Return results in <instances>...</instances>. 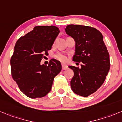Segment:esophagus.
Segmentation results:
<instances>
[{
  "instance_id": "esophagus-1",
  "label": "esophagus",
  "mask_w": 122,
  "mask_h": 122,
  "mask_svg": "<svg viewBox=\"0 0 122 122\" xmlns=\"http://www.w3.org/2000/svg\"><path fill=\"white\" fill-rule=\"evenodd\" d=\"M62 70H66V69H68V66L65 64H62Z\"/></svg>"
}]
</instances>
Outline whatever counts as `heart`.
<instances>
[{"label":"heart","instance_id":"1","mask_svg":"<svg viewBox=\"0 0 122 122\" xmlns=\"http://www.w3.org/2000/svg\"><path fill=\"white\" fill-rule=\"evenodd\" d=\"M55 58L60 61V62H66L67 61V58L64 54L62 53H57L54 56Z\"/></svg>","mask_w":122,"mask_h":122}]
</instances>
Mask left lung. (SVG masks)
<instances>
[{
    "label": "left lung",
    "mask_w": 122,
    "mask_h": 122,
    "mask_svg": "<svg viewBox=\"0 0 122 122\" xmlns=\"http://www.w3.org/2000/svg\"><path fill=\"white\" fill-rule=\"evenodd\" d=\"M65 31L75 41V62H82L81 67L71 66L74 76L70 81L75 94L87 97L103 84L110 68V55L103 35L96 28L69 25Z\"/></svg>",
    "instance_id": "1"
}]
</instances>
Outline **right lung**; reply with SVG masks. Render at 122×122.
Masks as SVG:
<instances>
[{
	"label": "right lung",
	"mask_w": 122,
	"mask_h": 122,
	"mask_svg": "<svg viewBox=\"0 0 122 122\" xmlns=\"http://www.w3.org/2000/svg\"><path fill=\"white\" fill-rule=\"evenodd\" d=\"M59 33L54 26H35L15 45L10 61L11 75L19 89L30 98H40L48 94L54 78L62 69L60 62L55 59H51L48 66L40 64Z\"/></svg>",
	"instance_id": "obj_1"
}]
</instances>
